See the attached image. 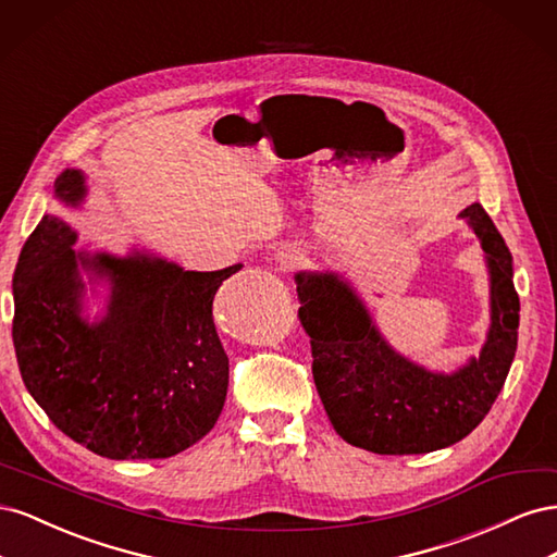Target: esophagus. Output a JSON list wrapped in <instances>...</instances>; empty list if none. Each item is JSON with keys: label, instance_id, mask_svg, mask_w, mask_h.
I'll list each match as a JSON object with an SVG mask.
<instances>
[{"label": "esophagus", "instance_id": "obj_1", "mask_svg": "<svg viewBox=\"0 0 557 557\" xmlns=\"http://www.w3.org/2000/svg\"><path fill=\"white\" fill-rule=\"evenodd\" d=\"M299 260H301V252H299V248H295L293 244H285V246H281V248L276 250V262H278L281 267H295Z\"/></svg>", "mask_w": 557, "mask_h": 557}]
</instances>
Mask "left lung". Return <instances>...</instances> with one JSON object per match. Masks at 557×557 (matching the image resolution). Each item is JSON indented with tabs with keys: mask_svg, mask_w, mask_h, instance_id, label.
I'll use <instances>...</instances> for the list:
<instances>
[{
	"mask_svg": "<svg viewBox=\"0 0 557 557\" xmlns=\"http://www.w3.org/2000/svg\"><path fill=\"white\" fill-rule=\"evenodd\" d=\"M460 218L479 237L491 274V327L479 356L455 372H432L397 352L342 274H295L315 391L332 428L352 446L413 455L458 444L491 411L507 381L520 318L513 258L481 205L467 207Z\"/></svg>",
	"mask_w": 557,
	"mask_h": 557,
	"instance_id": "8db88e82",
	"label": "left lung"
}]
</instances>
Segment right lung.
Returning <instances> with one entry per match:
<instances>
[{
    "label": "right lung",
    "mask_w": 557,
    "mask_h": 557,
    "mask_svg": "<svg viewBox=\"0 0 557 557\" xmlns=\"http://www.w3.org/2000/svg\"><path fill=\"white\" fill-rule=\"evenodd\" d=\"M86 176L64 170L53 197L86 199ZM78 234L46 213L13 274V346L27 393L53 425L111 460H158L190 448L223 411L227 352L213 297L242 264L185 272L156 252L76 250ZM110 283L108 307L82 315L85 282Z\"/></svg>",
    "instance_id": "1"
}]
</instances>
